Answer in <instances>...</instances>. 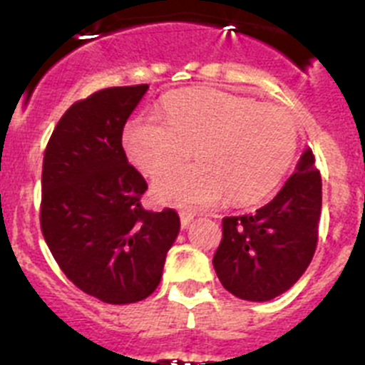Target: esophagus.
Masks as SVG:
<instances>
[{
	"label": "esophagus",
	"mask_w": 365,
	"mask_h": 365,
	"mask_svg": "<svg viewBox=\"0 0 365 365\" xmlns=\"http://www.w3.org/2000/svg\"><path fill=\"white\" fill-rule=\"evenodd\" d=\"M195 217V212H190V210H182L180 212V225L182 227H186V225H190V221Z\"/></svg>",
	"instance_id": "1"
}]
</instances>
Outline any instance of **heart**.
<instances>
[{"label": "heart", "mask_w": 365, "mask_h": 365, "mask_svg": "<svg viewBox=\"0 0 365 365\" xmlns=\"http://www.w3.org/2000/svg\"><path fill=\"white\" fill-rule=\"evenodd\" d=\"M164 124L140 117L125 125V153L143 173L159 177L190 157L199 166L155 182V195L173 205H235L263 199L291 166L298 125L287 109L214 87H190L163 100Z\"/></svg>", "instance_id": "1"}]
</instances>
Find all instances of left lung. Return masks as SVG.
Instances as JSON below:
<instances>
[{
    "mask_svg": "<svg viewBox=\"0 0 365 365\" xmlns=\"http://www.w3.org/2000/svg\"><path fill=\"white\" fill-rule=\"evenodd\" d=\"M276 197L254 214L222 217L214 269L228 292L267 302L289 291L305 272L318 245L322 175L311 150L299 159Z\"/></svg>",
    "mask_w": 365,
    "mask_h": 365,
    "instance_id": "left-lung-1",
    "label": "left lung"
}]
</instances>
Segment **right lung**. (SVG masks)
Returning <instances> with one entry per match:
<instances>
[{
	"instance_id": "obj_1",
	"label": "right lung",
	"mask_w": 365,
	"mask_h": 365,
	"mask_svg": "<svg viewBox=\"0 0 365 365\" xmlns=\"http://www.w3.org/2000/svg\"><path fill=\"white\" fill-rule=\"evenodd\" d=\"M148 83L108 87L74 102L43 153L40 227L67 278L100 302L148 298L179 234L172 208L144 210L146 180L122 148L125 120Z\"/></svg>"
}]
</instances>
